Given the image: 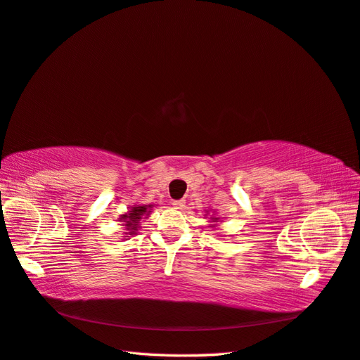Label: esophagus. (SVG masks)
I'll return each mask as SVG.
<instances>
[{"label": "esophagus", "instance_id": "obj_1", "mask_svg": "<svg viewBox=\"0 0 360 360\" xmlns=\"http://www.w3.org/2000/svg\"><path fill=\"white\" fill-rule=\"evenodd\" d=\"M185 200H175L172 205H174V207L175 210H183V207H185Z\"/></svg>", "mask_w": 360, "mask_h": 360}]
</instances>
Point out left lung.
I'll use <instances>...</instances> for the list:
<instances>
[{"mask_svg":"<svg viewBox=\"0 0 360 360\" xmlns=\"http://www.w3.org/2000/svg\"><path fill=\"white\" fill-rule=\"evenodd\" d=\"M206 215H207V212H206ZM210 221H211L210 228H217V226H219L217 223H219V221H221V220H220V217H217V215H215V212L212 211V215L210 217Z\"/></svg>","mask_w":360,"mask_h":360,"instance_id":"left-lung-1","label":"left lung"}]
</instances>
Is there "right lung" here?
<instances>
[{
    "label": "right lung",
    "instance_id": "right-lung-1",
    "mask_svg": "<svg viewBox=\"0 0 360 360\" xmlns=\"http://www.w3.org/2000/svg\"><path fill=\"white\" fill-rule=\"evenodd\" d=\"M154 205H134L129 207V211L120 215V220L122 225L124 226V238L123 240H127L129 237H134L139 234L140 231V220L141 219H148L150 212H153Z\"/></svg>",
    "mask_w": 360,
    "mask_h": 360
}]
</instances>
